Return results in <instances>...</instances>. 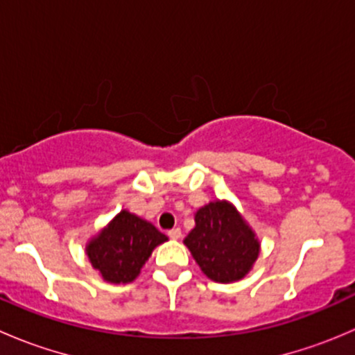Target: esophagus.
Wrapping results in <instances>:
<instances>
[{"instance_id":"34e87169","label":"esophagus","mask_w":355,"mask_h":355,"mask_svg":"<svg viewBox=\"0 0 355 355\" xmlns=\"http://www.w3.org/2000/svg\"><path fill=\"white\" fill-rule=\"evenodd\" d=\"M168 237L173 239V241H178V239L182 237V230L180 228H171V230L168 232Z\"/></svg>"}]
</instances>
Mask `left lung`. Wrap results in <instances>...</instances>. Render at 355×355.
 Segmentation results:
<instances>
[{"instance_id": "1", "label": "left lung", "mask_w": 355, "mask_h": 355, "mask_svg": "<svg viewBox=\"0 0 355 355\" xmlns=\"http://www.w3.org/2000/svg\"><path fill=\"white\" fill-rule=\"evenodd\" d=\"M194 220L184 244L202 273L218 284L242 280L259 256V241L234 204L213 200L198 209Z\"/></svg>"}]
</instances>
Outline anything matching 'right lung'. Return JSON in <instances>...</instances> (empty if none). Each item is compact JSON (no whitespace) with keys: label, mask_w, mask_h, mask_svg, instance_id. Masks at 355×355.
Here are the masks:
<instances>
[{"label":"right lung","mask_w":355,"mask_h":355,"mask_svg":"<svg viewBox=\"0 0 355 355\" xmlns=\"http://www.w3.org/2000/svg\"><path fill=\"white\" fill-rule=\"evenodd\" d=\"M166 241V235L155 225L123 209L89 241L85 252L103 280L130 284L139 277L155 247Z\"/></svg>","instance_id":"1"}]
</instances>
